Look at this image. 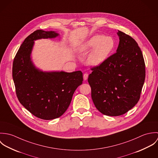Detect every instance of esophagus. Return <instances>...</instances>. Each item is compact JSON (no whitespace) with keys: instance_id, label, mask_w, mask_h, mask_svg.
Here are the masks:
<instances>
[{"instance_id":"esophagus-1","label":"esophagus","mask_w":158,"mask_h":158,"mask_svg":"<svg viewBox=\"0 0 158 158\" xmlns=\"http://www.w3.org/2000/svg\"><path fill=\"white\" fill-rule=\"evenodd\" d=\"M88 73H85L83 75V79H84V80L86 81V80L88 79Z\"/></svg>"}]
</instances>
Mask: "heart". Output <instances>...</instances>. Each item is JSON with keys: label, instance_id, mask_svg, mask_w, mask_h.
Returning <instances> with one entry per match:
<instances>
[{"label": "heart", "instance_id": "heart-1", "mask_svg": "<svg viewBox=\"0 0 158 158\" xmlns=\"http://www.w3.org/2000/svg\"><path fill=\"white\" fill-rule=\"evenodd\" d=\"M115 45L112 38L103 35H95L90 38L81 48L84 53L90 52L87 61L90 66H97L102 64L109 56Z\"/></svg>", "mask_w": 158, "mask_h": 158}]
</instances>
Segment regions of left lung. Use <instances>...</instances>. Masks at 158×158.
Here are the masks:
<instances>
[{
    "mask_svg": "<svg viewBox=\"0 0 158 158\" xmlns=\"http://www.w3.org/2000/svg\"><path fill=\"white\" fill-rule=\"evenodd\" d=\"M117 35V52L92 68L88 80L94 105L109 116L124 114L135 106L145 78V62L137 43L121 31Z\"/></svg>",
    "mask_w": 158,
    "mask_h": 158,
    "instance_id": "1",
    "label": "left lung"
}]
</instances>
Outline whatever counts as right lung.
Instances as JSON below:
<instances>
[{"mask_svg": "<svg viewBox=\"0 0 158 158\" xmlns=\"http://www.w3.org/2000/svg\"><path fill=\"white\" fill-rule=\"evenodd\" d=\"M58 35L53 31H35L25 39L13 64V78L19 102L30 113L44 120H52L65 113L75 90L83 80L80 70L43 72L33 64L30 56L34 41Z\"/></svg>", "mask_w": 158, "mask_h": 158, "instance_id": "right-lung-1", "label": "right lung"}]
</instances>
